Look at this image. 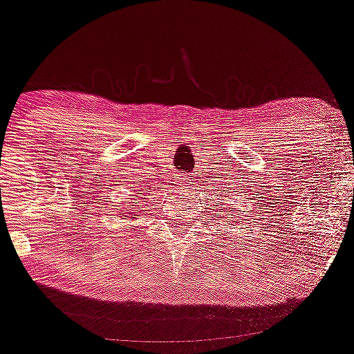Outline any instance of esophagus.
<instances>
[{"label": "esophagus", "instance_id": "1", "mask_svg": "<svg viewBox=\"0 0 354 354\" xmlns=\"http://www.w3.org/2000/svg\"><path fill=\"white\" fill-rule=\"evenodd\" d=\"M178 183H180L182 187H188L192 183V177L190 176H182V177H178Z\"/></svg>", "mask_w": 354, "mask_h": 354}]
</instances>
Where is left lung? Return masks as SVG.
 Returning <instances> with one entry per match:
<instances>
[{"label":"left lung","instance_id":"left-lung-1","mask_svg":"<svg viewBox=\"0 0 354 354\" xmlns=\"http://www.w3.org/2000/svg\"><path fill=\"white\" fill-rule=\"evenodd\" d=\"M234 224H235V221H234Z\"/></svg>","mask_w":354,"mask_h":354}]
</instances>
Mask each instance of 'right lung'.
I'll use <instances>...</instances> for the list:
<instances>
[{"mask_svg": "<svg viewBox=\"0 0 354 354\" xmlns=\"http://www.w3.org/2000/svg\"><path fill=\"white\" fill-rule=\"evenodd\" d=\"M122 214H124V212H122ZM122 214H120V216H122ZM127 214H129V216H132V217H130V219H133V221H135V219H138L140 212H132V211H129Z\"/></svg>", "mask_w": 354, "mask_h": 354, "instance_id": "add662e5", "label": "right lung"}]
</instances>
